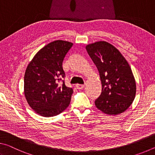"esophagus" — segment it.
I'll use <instances>...</instances> for the list:
<instances>
[{
    "label": "esophagus",
    "mask_w": 155,
    "mask_h": 155,
    "mask_svg": "<svg viewBox=\"0 0 155 155\" xmlns=\"http://www.w3.org/2000/svg\"><path fill=\"white\" fill-rule=\"evenodd\" d=\"M84 84H76V87H77L78 89H82L84 87Z\"/></svg>",
    "instance_id": "1"
}]
</instances>
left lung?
I'll return each instance as SVG.
<instances>
[{"label":"left lung","instance_id":"8db88e82","mask_svg":"<svg viewBox=\"0 0 155 155\" xmlns=\"http://www.w3.org/2000/svg\"><path fill=\"white\" fill-rule=\"evenodd\" d=\"M97 67L101 93L95 104L107 115H118L128 108L136 94V83L130 67L117 49L105 41L86 47Z\"/></svg>","mask_w":155,"mask_h":155}]
</instances>
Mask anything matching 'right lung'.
I'll return each mask as SVG.
<instances>
[{
	"label": "right lung",
	"instance_id": "add662e5",
	"mask_svg": "<svg viewBox=\"0 0 155 155\" xmlns=\"http://www.w3.org/2000/svg\"><path fill=\"white\" fill-rule=\"evenodd\" d=\"M73 43L55 40L42 48L28 64L24 78L25 97L38 115H59L69 105L73 88L65 85L62 62ZM62 81L63 84L59 82Z\"/></svg>",
	"mask_w": 155,
	"mask_h": 155
}]
</instances>
